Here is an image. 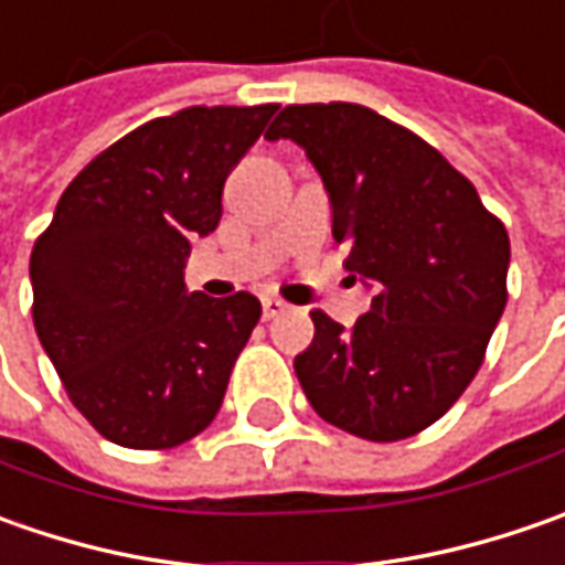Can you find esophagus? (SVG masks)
<instances>
[{
	"instance_id": "1",
	"label": "esophagus",
	"mask_w": 565,
	"mask_h": 565,
	"mask_svg": "<svg viewBox=\"0 0 565 565\" xmlns=\"http://www.w3.org/2000/svg\"><path fill=\"white\" fill-rule=\"evenodd\" d=\"M260 308H264V320H273V317L289 311V305H286L282 298H276V295H264V298H260Z\"/></svg>"
}]
</instances>
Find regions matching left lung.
Here are the masks:
<instances>
[{
	"instance_id": "8db88e82",
	"label": "left lung",
	"mask_w": 565,
	"mask_h": 565,
	"mask_svg": "<svg viewBox=\"0 0 565 565\" xmlns=\"http://www.w3.org/2000/svg\"><path fill=\"white\" fill-rule=\"evenodd\" d=\"M267 138L305 147L345 267L377 289L349 330L311 311L315 342L295 359L305 396L374 444L422 434L466 393L507 308V226L437 147L359 103L286 106Z\"/></svg>"
}]
</instances>
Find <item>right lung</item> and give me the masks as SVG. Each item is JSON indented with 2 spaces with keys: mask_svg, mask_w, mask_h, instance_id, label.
<instances>
[{
  "mask_svg": "<svg viewBox=\"0 0 565 565\" xmlns=\"http://www.w3.org/2000/svg\"><path fill=\"white\" fill-rule=\"evenodd\" d=\"M279 106H188L109 143L31 254L33 327L94 430L172 449L216 418L260 301L185 292L188 238L223 216L228 169Z\"/></svg>",
  "mask_w": 565,
  "mask_h": 565,
  "instance_id": "right-lung-1",
  "label": "right lung"
}]
</instances>
